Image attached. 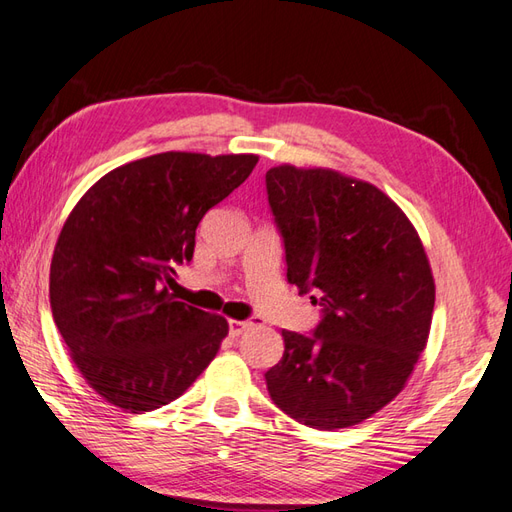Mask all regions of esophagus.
Wrapping results in <instances>:
<instances>
[{
    "instance_id": "34e87169",
    "label": "esophagus",
    "mask_w": 512,
    "mask_h": 512,
    "mask_svg": "<svg viewBox=\"0 0 512 512\" xmlns=\"http://www.w3.org/2000/svg\"><path fill=\"white\" fill-rule=\"evenodd\" d=\"M254 326V321H236V319H230V336H241L245 330H249Z\"/></svg>"
}]
</instances>
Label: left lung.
<instances>
[{
    "label": "left lung",
    "mask_w": 512,
    "mask_h": 512,
    "mask_svg": "<svg viewBox=\"0 0 512 512\" xmlns=\"http://www.w3.org/2000/svg\"><path fill=\"white\" fill-rule=\"evenodd\" d=\"M265 182L286 280L321 306L313 334L282 330L269 395L308 428L356 426L404 389L428 343L426 249L402 208L369 182L293 165L269 169Z\"/></svg>",
    "instance_id": "left-lung-1"
}]
</instances>
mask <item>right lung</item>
Returning <instances> with one entry per match:
<instances>
[{"label": "right lung", "mask_w": 512, "mask_h": 512, "mask_svg": "<svg viewBox=\"0 0 512 512\" xmlns=\"http://www.w3.org/2000/svg\"><path fill=\"white\" fill-rule=\"evenodd\" d=\"M258 156L165 152L112 169L62 226L49 304L73 363L106 402L149 413L180 397L219 352L228 321L167 289L195 230Z\"/></svg>", "instance_id": "1"}]
</instances>
